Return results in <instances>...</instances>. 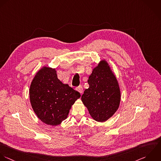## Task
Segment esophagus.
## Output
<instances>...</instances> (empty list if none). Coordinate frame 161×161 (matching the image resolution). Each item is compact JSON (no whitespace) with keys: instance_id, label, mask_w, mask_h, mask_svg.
Instances as JSON below:
<instances>
[{"instance_id":"34e87169","label":"esophagus","mask_w":161,"mask_h":161,"mask_svg":"<svg viewBox=\"0 0 161 161\" xmlns=\"http://www.w3.org/2000/svg\"><path fill=\"white\" fill-rule=\"evenodd\" d=\"M76 90L81 94V93H83V87H82V86H79V87H78V88H76Z\"/></svg>"}]
</instances>
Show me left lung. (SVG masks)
Instances as JSON below:
<instances>
[{"mask_svg": "<svg viewBox=\"0 0 161 161\" xmlns=\"http://www.w3.org/2000/svg\"><path fill=\"white\" fill-rule=\"evenodd\" d=\"M88 83L81 101L93 120L104 122L117 111L121 99L118 80L105 59L93 69Z\"/></svg>", "mask_w": 161, "mask_h": 161, "instance_id": "1", "label": "left lung"}]
</instances>
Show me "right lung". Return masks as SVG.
I'll list each match as a JSON object with an SVG mask.
<instances>
[{
	"mask_svg": "<svg viewBox=\"0 0 161 161\" xmlns=\"http://www.w3.org/2000/svg\"><path fill=\"white\" fill-rule=\"evenodd\" d=\"M81 95L68 84L63 83L55 68L42 66L36 73L29 88L32 108L43 123L57 126L68 115Z\"/></svg>",
	"mask_w": 161,
	"mask_h": 161,
	"instance_id": "1",
	"label": "right lung"
}]
</instances>
